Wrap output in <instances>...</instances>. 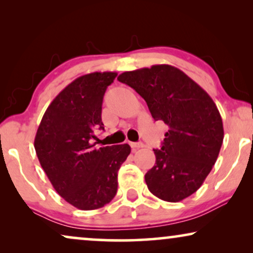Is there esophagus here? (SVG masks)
<instances>
[{
	"mask_svg": "<svg viewBox=\"0 0 253 253\" xmlns=\"http://www.w3.org/2000/svg\"><path fill=\"white\" fill-rule=\"evenodd\" d=\"M129 144H130V146H131V148H132L133 151L138 150V148L144 147V144L141 143V141H138V143H132V141H131V143H129Z\"/></svg>",
	"mask_w": 253,
	"mask_h": 253,
	"instance_id": "esophagus-1",
	"label": "esophagus"
}]
</instances>
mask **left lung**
Instances as JSON below:
<instances>
[{
    "mask_svg": "<svg viewBox=\"0 0 253 253\" xmlns=\"http://www.w3.org/2000/svg\"><path fill=\"white\" fill-rule=\"evenodd\" d=\"M147 103L152 117L169 130L155 165L145 175L150 191L176 203L198 190L212 170L223 141L222 119L212 98L179 69L152 65L121 74Z\"/></svg>",
    "mask_w": 253,
    "mask_h": 253,
    "instance_id": "left-lung-1",
    "label": "left lung"
}]
</instances>
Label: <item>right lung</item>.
<instances>
[{
	"instance_id": "add662e5",
	"label": "right lung",
	"mask_w": 253,
	"mask_h": 253,
	"mask_svg": "<svg viewBox=\"0 0 253 253\" xmlns=\"http://www.w3.org/2000/svg\"><path fill=\"white\" fill-rule=\"evenodd\" d=\"M116 72H92L78 77L58 93L43 114L34 148L56 192L83 211L112 202L117 192V171L126 160L127 144L95 147L103 95Z\"/></svg>"
}]
</instances>
